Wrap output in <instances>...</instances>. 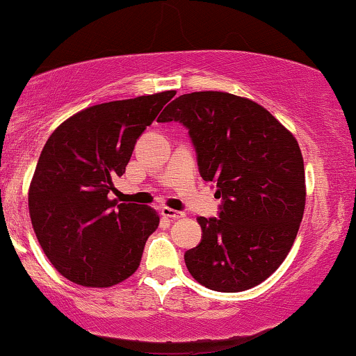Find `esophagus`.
Here are the masks:
<instances>
[{
	"instance_id": "obj_1",
	"label": "esophagus",
	"mask_w": 356,
	"mask_h": 356,
	"mask_svg": "<svg viewBox=\"0 0 356 356\" xmlns=\"http://www.w3.org/2000/svg\"><path fill=\"white\" fill-rule=\"evenodd\" d=\"M163 215L164 217H168V218H172V220H177V218H182L184 215V211H179V210H172V209H169V207H163Z\"/></svg>"
}]
</instances>
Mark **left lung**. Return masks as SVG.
Listing matches in <instances>:
<instances>
[{
    "label": "left lung",
    "instance_id": "8db88e82",
    "mask_svg": "<svg viewBox=\"0 0 356 356\" xmlns=\"http://www.w3.org/2000/svg\"><path fill=\"white\" fill-rule=\"evenodd\" d=\"M186 126L202 179L222 199L218 217H199L202 240L186 251L188 273L218 292L251 289L289 253L305 207L304 161L296 138L258 103L193 92L157 118Z\"/></svg>",
    "mask_w": 356,
    "mask_h": 356
}]
</instances>
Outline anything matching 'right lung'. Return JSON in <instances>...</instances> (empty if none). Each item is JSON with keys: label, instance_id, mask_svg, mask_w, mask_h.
I'll list each match as a JSON object with an SVG mask.
<instances>
[{"label": "right lung", "instance_id": "right-lung-1", "mask_svg": "<svg viewBox=\"0 0 356 356\" xmlns=\"http://www.w3.org/2000/svg\"><path fill=\"white\" fill-rule=\"evenodd\" d=\"M174 95L169 90L90 106L47 139L29 187V215L44 253L69 281L110 287L138 269L159 217L151 207L120 204L110 191Z\"/></svg>", "mask_w": 356, "mask_h": 356}]
</instances>
